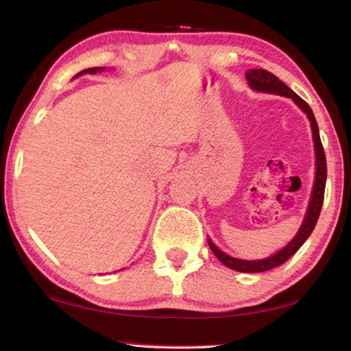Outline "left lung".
Here are the masks:
<instances>
[{"label": "left lung", "mask_w": 351, "mask_h": 351, "mask_svg": "<svg viewBox=\"0 0 351 351\" xmlns=\"http://www.w3.org/2000/svg\"><path fill=\"white\" fill-rule=\"evenodd\" d=\"M245 78L248 81L253 90L258 92H267V93H276L282 95V97L291 98L295 103L301 107L304 113H307V118L310 119L311 132H313V141H315V154H316V176H315V186L313 192H311V199L307 208V215L302 222L301 228L296 233V237L293 238L289 244H287L282 250L273 254L270 258L258 259V261H245V259H237L221 252L212 241L208 239V245L215 253V256L218 258L222 264L227 265L228 269L242 271V273H261L275 269L284 264L285 261H289L293 254H295L299 247H301L307 238L313 232V228L319 218L322 202H324V192H326V181H327V162H326V154H324V147L319 136V129H317V123L315 119V114L311 112L310 106L305 101L291 90L289 86H285L284 82L270 72H267L264 69H250L245 73Z\"/></svg>", "instance_id": "left-lung-1"}]
</instances>
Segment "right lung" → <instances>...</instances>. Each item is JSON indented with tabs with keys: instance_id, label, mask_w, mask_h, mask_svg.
Returning <instances> with one entry per match:
<instances>
[{
	"instance_id": "right-lung-1",
	"label": "right lung",
	"mask_w": 351,
	"mask_h": 351,
	"mask_svg": "<svg viewBox=\"0 0 351 351\" xmlns=\"http://www.w3.org/2000/svg\"><path fill=\"white\" fill-rule=\"evenodd\" d=\"M99 70H103V67H92V69L82 70V72H81L80 75H82V73H97V72H99Z\"/></svg>"
}]
</instances>
